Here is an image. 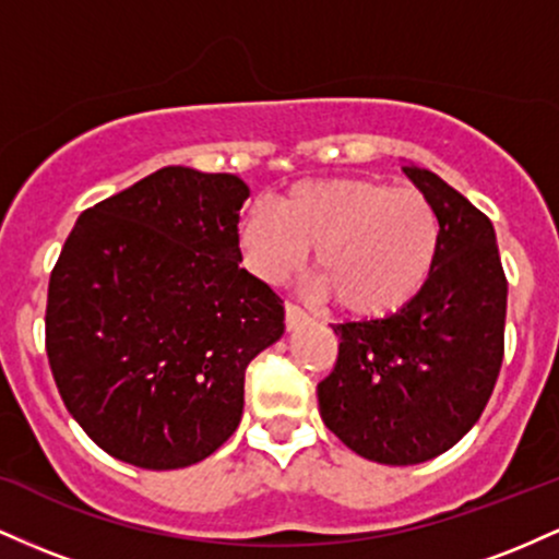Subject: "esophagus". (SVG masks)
Here are the masks:
<instances>
[{
  "mask_svg": "<svg viewBox=\"0 0 559 559\" xmlns=\"http://www.w3.org/2000/svg\"><path fill=\"white\" fill-rule=\"evenodd\" d=\"M284 310H286V331H297L301 323H307V320H310V316H307L299 305H292V301H286Z\"/></svg>",
  "mask_w": 559,
  "mask_h": 559,
  "instance_id": "34e87169",
  "label": "esophagus"
}]
</instances>
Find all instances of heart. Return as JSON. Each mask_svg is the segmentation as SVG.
<instances>
[{"instance_id": "b5f03b06", "label": "heart", "mask_w": 559, "mask_h": 559, "mask_svg": "<svg viewBox=\"0 0 559 559\" xmlns=\"http://www.w3.org/2000/svg\"><path fill=\"white\" fill-rule=\"evenodd\" d=\"M236 243L249 273L271 286L297 275L316 247L318 292L333 294L349 316L383 318L431 278L441 230L420 191L376 178H320L294 183L278 210H243Z\"/></svg>"}]
</instances>
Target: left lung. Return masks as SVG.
<instances>
[{"mask_svg":"<svg viewBox=\"0 0 559 559\" xmlns=\"http://www.w3.org/2000/svg\"><path fill=\"white\" fill-rule=\"evenodd\" d=\"M402 170L439 217L433 273L402 310L333 325L338 360L318 383L325 426L381 465H418L457 444L504 355L507 281L491 221L436 173Z\"/></svg>","mask_w":559,"mask_h":559,"instance_id":"8db88e82","label":"left lung"}]
</instances>
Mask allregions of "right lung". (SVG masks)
I'll return each mask as SVG.
<instances>
[{"instance_id":"add662e5","label":"right lung","mask_w":559,"mask_h":559,"mask_svg":"<svg viewBox=\"0 0 559 559\" xmlns=\"http://www.w3.org/2000/svg\"><path fill=\"white\" fill-rule=\"evenodd\" d=\"M249 186L170 165L86 210L47 299L62 402L96 447L146 471L210 457L236 431L243 373L284 305L239 265Z\"/></svg>"}]
</instances>
